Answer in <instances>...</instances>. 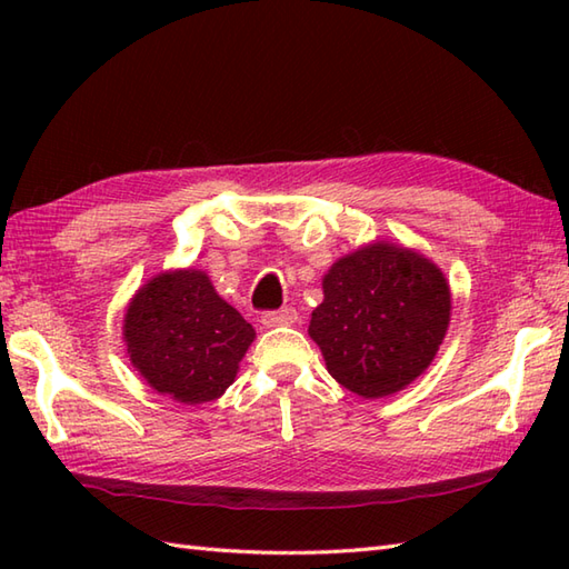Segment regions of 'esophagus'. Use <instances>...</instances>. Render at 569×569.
<instances>
[{"label": "esophagus", "mask_w": 569, "mask_h": 569, "mask_svg": "<svg viewBox=\"0 0 569 569\" xmlns=\"http://www.w3.org/2000/svg\"><path fill=\"white\" fill-rule=\"evenodd\" d=\"M298 322L296 308H281V310H269L261 316L263 328H288V325Z\"/></svg>", "instance_id": "34e87169"}]
</instances>
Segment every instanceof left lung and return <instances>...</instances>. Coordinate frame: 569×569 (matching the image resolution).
<instances>
[{
    "label": "left lung",
    "mask_w": 569,
    "mask_h": 569,
    "mask_svg": "<svg viewBox=\"0 0 569 569\" xmlns=\"http://www.w3.org/2000/svg\"><path fill=\"white\" fill-rule=\"evenodd\" d=\"M308 335L332 379L361 398H383L416 381L450 325V286L422 253L373 241L337 259L322 278Z\"/></svg>",
    "instance_id": "8db88e82"
}]
</instances>
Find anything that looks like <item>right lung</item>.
I'll return each mask as SVG.
<instances>
[{
  "label": "right lung",
  "mask_w": 569,
  "mask_h": 569,
  "mask_svg": "<svg viewBox=\"0 0 569 569\" xmlns=\"http://www.w3.org/2000/svg\"><path fill=\"white\" fill-rule=\"evenodd\" d=\"M122 332L129 361L151 389L186 406L220 398L257 337L200 269L166 271L143 283Z\"/></svg>",
  "instance_id": "obj_1"
}]
</instances>
